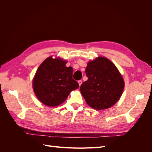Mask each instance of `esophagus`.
Listing matches in <instances>:
<instances>
[{
    "label": "esophagus",
    "instance_id": "34e87169",
    "mask_svg": "<svg viewBox=\"0 0 152 152\" xmlns=\"http://www.w3.org/2000/svg\"><path fill=\"white\" fill-rule=\"evenodd\" d=\"M78 83H79V86H80L81 84H82V80H79V81H78Z\"/></svg>",
    "mask_w": 152,
    "mask_h": 152
}]
</instances>
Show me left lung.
Instances as JSON below:
<instances>
[{
	"instance_id": "8db88e82",
	"label": "left lung",
	"mask_w": 152,
	"mask_h": 152,
	"mask_svg": "<svg viewBox=\"0 0 152 152\" xmlns=\"http://www.w3.org/2000/svg\"><path fill=\"white\" fill-rule=\"evenodd\" d=\"M88 78L81 85L82 95L95 110L112 107L120 99L124 88L122 75L107 58L98 57L89 61L86 69Z\"/></svg>"
}]
</instances>
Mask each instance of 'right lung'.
<instances>
[{
    "instance_id": "1",
    "label": "right lung",
    "mask_w": 152,
    "mask_h": 152,
    "mask_svg": "<svg viewBox=\"0 0 152 152\" xmlns=\"http://www.w3.org/2000/svg\"><path fill=\"white\" fill-rule=\"evenodd\" d=\"M66 61L51 56L42 62L33 79L34 93L40 102L48 107L63 103L70 92L79 87L73 79V68L66 67Z\"/></svg>"
}]
</instances>
